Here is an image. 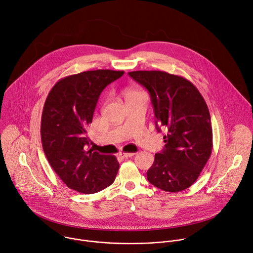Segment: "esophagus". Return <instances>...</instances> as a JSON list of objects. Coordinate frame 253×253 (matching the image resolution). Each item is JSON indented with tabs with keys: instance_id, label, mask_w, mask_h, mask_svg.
<instances>
[{
	"instance_id": "1",
	"label": "esophagus",
	"mask_w": 253,
	"mask_h": 253,
	"mask_svg": "<svg viewBox=\"0 0 253 253\" xmlns=\"http://www.w3.org/2000/svg\"><path fill=\"white\" fill-rule=\"evenodd\" d=\"M134 154L135 153H127V152H120L119 153V156L120 157H122V158H128V157H132V156H134Z\"/></svg>"
}]
</instances>
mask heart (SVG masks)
Instances as JSON below:
<instances>
[{"mask_svg": "<svg viewBox=\"0 0 253 253\" xmlns=\"http://www.w3.org/2000/svg\"><path fill=\"white\" fill-rule=\"evenodd\" d=\"M130 94H137V92H134V91H131V92H129L127 95H130Z\"/></svg>", "mask_w": 253, "mask_h": 253, "instance_id": "1", "label": "heart"}]
</instances>
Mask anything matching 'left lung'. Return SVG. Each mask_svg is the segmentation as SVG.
<instances>
[{
    "label": "left lung",
    "instance_id": "8db88e82",
    "mask_svg": "<svg viewBox=\"0 0 253 253\" xmlns=\"http://www.w3.org/2000/svg\"><path fill=\"white\" fill-rule=\"evenodd\" d=\"M129 76L145 87L154 108L155 125L164 131L165 148L155 154L148 181L167 192L190 187L212 152V127L208 107L187 79L163 71H133Z\"/></svg>",
    "mask_w": 253,
    "mask_h": 253
}]
</instances>
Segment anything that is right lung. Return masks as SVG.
Segmentation results:
<instances>
[{
  "instance_id": "right-lung-1",
  "label": "right lung",
  "mask_w": 253,
  "mask_h": 253,
  "mask_svg": "<svg viewBox=\"0 0 253 253\" xmlns=\"http://www.w3.org/2000/svg\"><path fill=\"white\" fill-rule=\"evenodd\" d=\"M123 74L113 70L82 72L62 78L48 94L41 120L42 145L51 167L70 189L91 194L114 182L117 158L88 150L87 130L101 92Z\"/></svg>"
}]
</instances>
